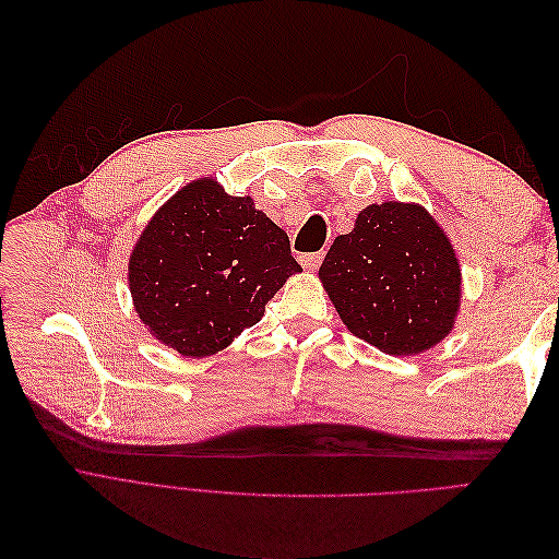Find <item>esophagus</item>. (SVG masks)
Here are the masks:
<instances>
[{"label":"esophagus","instance_id":"1","mask_svg":"<svg viewBox=\"0 0 559 559\" xmlns=\"http://www.w3.org/2000/svg\"><path fill=\"white\" fill-rule=\"evenodd\" d=\"M321 259H324V253H302L300 257V265L306 270H317Z\"/></svg>","mask_w":559,"mask_h":559}]
</instances>
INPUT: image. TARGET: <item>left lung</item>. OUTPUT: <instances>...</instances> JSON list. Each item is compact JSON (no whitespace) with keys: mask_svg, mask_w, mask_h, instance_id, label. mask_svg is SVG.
Listing matches in <instances>:
<instances>
[{"mask_svg":"<svg viewBox=\"0 0 559 559\" xmlns=\"http://www.w3.org/2000/svg\"><path fill=\"white\" fill-rule=\"evenodd\" d=\"M319 280L343 324L394 357H411L452 331L462 300L460 261L419 205L382 202L337 235Z\"/></svg>","mask_w":559,"mask_h":559,"instance_id":"obj_1","label":"left lung"}]
</instances>
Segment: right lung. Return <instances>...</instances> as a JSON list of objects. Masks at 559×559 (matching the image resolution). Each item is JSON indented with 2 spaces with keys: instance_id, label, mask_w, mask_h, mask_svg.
I'll return each mask as SVG.
<instances>
[{
  "instance_id": "right-lung-1",
  "label": "right lung",
  "mask_w": 559,
  "mask_h": 559,
  "mask_svg": "<svg viewBox=\"0 0 559 559\" xmlns=\"http://www.w3.org/2000/svg\"><path fill=\"white\" fill-rule=\"evenodd\" d=\"M300 265L289 235L214 179L183 186L134 245L128 282L140 319L183 357H210L259 324Z\"/></svg>"
}]
</instances>
